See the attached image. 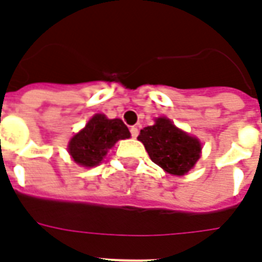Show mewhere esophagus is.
<instances>
[{"mask_svg":"<svg viewBox=\"0 0 262 262\" xmlns=\"http://www.w3.org/2000/svg\"><path fill=\"white\" fill-rule=\"evenodd\" d=\"M130 135H132V137H137V136H139V127L132 126L130 127Z\"/></svg>","mask_w":262,"mask_h":262,"instance_id":"1","label":"esophagus"}]
</instances>
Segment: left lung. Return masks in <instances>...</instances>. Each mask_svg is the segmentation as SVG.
<instances>
[{"label": "left lung", "mask_w": 262, "mask_h": 262, "mask_svg": "<svg viewBox=\"0 0 262 262\" xmlns=\"http://www.w3.org/2000/svg\"><path fill=\"white\" fill-rule=\"evenodd\" d=\"M137 139L152 162L171 174H185L201 157L202 147L198 139L180 130L166 118H158L155 125L141 129Z\"/></svg>", "instance_id": "obj_1"}]
</instances>
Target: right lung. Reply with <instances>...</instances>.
Wrapping results in <instances>:
<instances>
[{
  "mask_svg": "<svg viewBox=\"0 0 262 262\" xmlns=\"http://www.w3.org/2000/svg\"><path fill=\"white\" fill-rule=\"evenodd\" d=\"M130 132L121 119H108L103 114H96L85 129L71 139L69 152L82 166H96L113 148L118 140L129 139Z\"/></svg>",
  "mask_w": 262,
  "mask_h": 262,
  "instance_id": "obj_1",
  "label": "right lung"
}]
</instances>
